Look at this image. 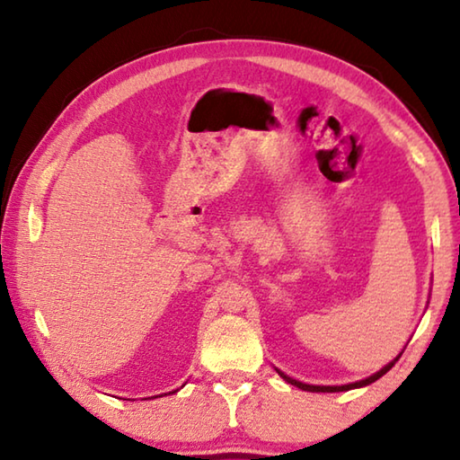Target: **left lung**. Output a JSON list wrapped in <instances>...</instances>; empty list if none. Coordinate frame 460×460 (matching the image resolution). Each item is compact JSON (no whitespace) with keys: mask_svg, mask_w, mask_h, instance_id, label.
I'll return each instance as SVG.
<instances>
[{"mask_svg":"<svg viewBox=\"0 0 460 460\" xmlns=\"http://www.w3.org/2000/svg\"><path fill=\"white\" fill-rule=\"evenodd\" d=\"M402 357V353L395 357L394 361H389L385 367H381L377 373H373V376H369V377H365V379H361V381H355V384H347V385H310V384H305V381H298V379H294V377H288V376H284L282 371L278 369V373H279V377H284L288 384H292V385H296V387H300V389H305V392H323V394H332V392H349V389H357V387H365V385H369V384H373V381H377L381 376H385V373L394 367L395 365V361H398Z\"/></svg>","mask_w":460,"mask_h":460,"instance_id":"left-lung-1","label":"left lung"}]
</instances>
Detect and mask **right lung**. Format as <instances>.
Instances as JSON below:
<instances>
[{
    "label": "right lung",
    "mask_w": 460,
    "mask_h": 460,
    "mask_svg": "<svg viewBox=\"0 0 460 460\" xmlns=\"http://www.w3.org/2000/svg\"><path fill=\"white\" fill-rule=\"evenodd\" d=\"M174 392H178V389H174ZM174 392H170V394H174ZM166 395V394H164ZM152 398H162V395H152Z\"/></svg>",
    "instance_id": "1"
}]
</instances>
